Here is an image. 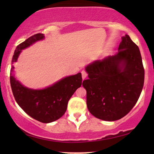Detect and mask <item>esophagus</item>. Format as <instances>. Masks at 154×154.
Instances as JSON below:
<instances>
[{
	"label": "esophagus",
	"instance_id": "esophagus-1",
	"mask_svg": "<svg viewBox=\"0 0 154 154\" xmlns=\"http://www.w3.org/2000/svg\"><path fill=\"white\" fill-rule=\"evenodd\" d=\"M81 74H82V78H83V79H85L86 77H87L88 75V73L86 72L85 71H81Z\"/></svg>",
	"mask_w": 154,
	"mask_h": 154
}]
</instances>
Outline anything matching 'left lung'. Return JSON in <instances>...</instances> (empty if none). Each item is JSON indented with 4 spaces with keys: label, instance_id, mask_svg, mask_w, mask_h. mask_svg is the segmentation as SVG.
<instances>
[{
    "label": "left lung",
    "instance_id": "obj_1",
    "mask_svg": "<svg viewBox=\"0 0 154 154\" xmlns=\"http://www.w3.org/2000/svg\"><path fill=\"white\" fill-rule=\"evenodd\" d=\"M116 54L86 66L87 106L99 119L114 121L136 104L144 81V69L138 46L128 35L122 38Z\"/></svg>",
    "mask_w": 154,
    "mask_h": 154
}]
</instances>
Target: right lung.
Listing matches in <instances>:
<instances>
[{"label":"right lung","instance_id":"add662e5","mask_svg":"<svg viewBox=\"0 0 154 154\" xmlns=\"http://www.w3.org/2000/svg\"><path fill=\"white\" fill-rule=\"evenodd\" d=\"M43 38V33H36L17 46L12 64L17 62L22 50ZM13 69L12 66L10 80L17 103L27 114L41 123H51L60 119L66 111L69 100L82 84L81 73H79L64 78L45 89H29L23 86L12 75Z\"/></svg>","mask_w":154,"mask_h":154}]
</instances>
